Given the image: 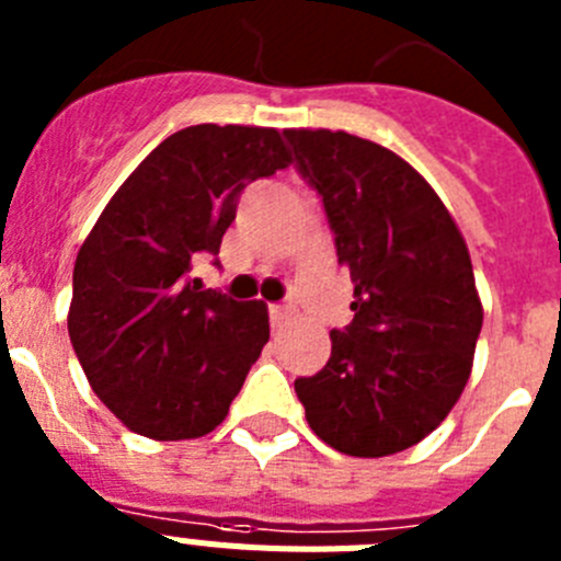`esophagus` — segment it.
<instances>
[{
    "label": "esophagus",
    "mask_w": 561,
    "mask_h": 561,
    "mask_svg": "<svg viewBox=\"0 0 561 561\" xmlns=\"http://www.w3.org/2000/svg\"><path fill=\"white\" fill-rule=\"evenodd\" d=\"M270 320H272V329H284V325L291 320V309L289 306H270Z\"/></svg>",
    "instance_id": "esophagus-1"
}]
</instances>
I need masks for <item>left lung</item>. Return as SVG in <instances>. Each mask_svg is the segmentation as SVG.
Wrapping results in <instances>:
<instances>
[{"label": "left lung", "mask_w": 561, "mask_h": 561, "mask_svg": "<svg viewBox=\"0 0 561 561\" xmlns=\"http://www.w3.org/2000/svg\"><path fill=\"white\" fill-rule=\"evenodd\" d=\"M304 180L323 196L354 320L331 331L297 399L320 440L385 458L427 438L472 374L483 306L472 257L430 182L390 148L329 128H286Z\"/></svg>", "instance_id": "1"}]
</instances>
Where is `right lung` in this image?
Here are the masks:
<instances>
[{"instance_id": "right-lung-1", "label": "right lung", "mask_w": 561, "mask_h": 561, "mask_svg": "<svg viewBox=\"0 0 561 561\" xmlns=\"http://www.w3.org/2000/svg\"><path fill=\"white\" fill-rule=\"evenodd\" d=\"M289 162L277 128L187 126L134 168L81 244L69 340L131 433L202 438L227 419L270 340V311L202 291L187 272L196 252H219L241 191Z\"/></svg>"}]
</instances>
